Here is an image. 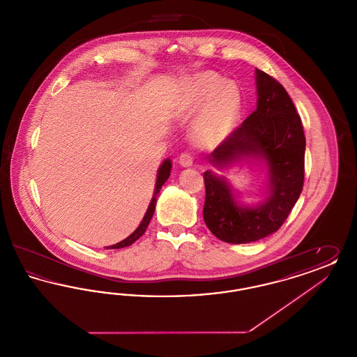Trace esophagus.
<instances>
[{"instance_id":"obj_1","label":"esophagus","mask_w":357,"mask_h":357,"mask_svg":"<svg viewBox=\"0 0 357 357\" xmlns=\"http://www.w3.org/2000/svg\"><path fill=\"white\" fill-rule=\"evenodd\" d=\"M192 162H194V158H192L191 153H181V156H179V163H181L183 167H190V166L192 165Z\"/></svg>"}]
</instances>
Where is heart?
I'll use <instances>...</instances> for the list:
<instances>
[{"mask_svg":"<svg viewBox=\"0 0 357 357\" xmlns=\"http://www.w3.org/2000/svg\"><path fill=\"white\" fill-rule=\"evenodd\" d=\"M243 100L238 85L214 72L195 75L187 89V115L199 111L191 135L199 146H215L231 135L242 116Z\"/></svg>","mask_w":357,"mask_h":357,"instance_id":"heart-1","label":"heart"}]
</instances>
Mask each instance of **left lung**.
I'll use <instances>...</instances> for the list:
<instances>
[{
    "mask_svg": "<svg viewBox=\"0 0 357 357\" xmlns=\"http://www.w3.org/2000/svg\"><path fill=\"white\" fill-rule=\"evenodd\" d=\"M257 108L223 140L208 160L227 166L243 158L264 159L269 167V195L255 207L239 206L225 178L204 171V220L208 230L229 243H249L275 233L300 198L305 174V135L285 88L264 70H255Z\"/></svg>",
    "mask_w": 357,
    "mask_h": 357,
    "instance_id": "obj_1",
    "label": "left lung"
}]
</instances>
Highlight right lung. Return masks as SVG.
Wrapping results in <instances>:
<instances>
[{
  "mask_svg": "<svg viewBox=\"0 0 357 357\" xmlns=\"http://www.w3.org/2000/svg\"><path fill=\"white\" fill-rule=\"evenodd\" d=\"M170 171L171 160L170 159H166V160L162 163V166L159 167V170H158V178H156V183H155V191H153V199H151V204H150L149 208H147V213H146V215H144L143 221L140 222L139 227L136 229L135 231H134L130 237L123 239L121 242L116 243V245L108 246L107 249H121V248L130 246V245H132V243L135 242L136 239H139V238L142 237V236L144 234L146 229L149 227V223H150L151 218H153V211H155V204H156V195L159 194V191H160L162 186L165 185V182L169 179V176H170Z\"/></svg>",
  "mask_w": 357,
  "mask_h": 357,
  "instance_id": "obj_1",
  "label": "right lung"
}]
</instances>
